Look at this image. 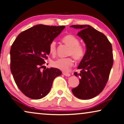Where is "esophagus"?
<instances>
[{"instance_id":"esophagus-1","label":"esophagus","mask_w":124,"mask_h":124,"mask_svg":"<svg viewBox=\"0 0 124 124\" xmlns=\"http://www.w3.org/2000/svg\"><path fill=\"white\" fill-rule=\"evenodd\" d=\"M63 74L65 76H66V77H70L71 75V74L70 73H67V72H63Z\"/></svg>"}]
</instances>
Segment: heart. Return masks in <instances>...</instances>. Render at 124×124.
Listing matches in <instances>:
<instances>
[{"label": "heart", "instance_id": "obj_1", "mask_svg": "<svg viewBox=\"0 0 124 124\" xmlns=\"http://www.w3.org/2000/svg\"><path fill=\"white\" fill-rule=\"evenodd\" d=\"M62 42L70 47L67 55L72 56L77 61H80L83 58L85 54L84 47L79 44L78 38L72 34H67L62 39ZM49 52L53 55H55L57 53V45L55 41H53L49 45ZM74 65V60L72 57L59 58L52 62L53 66L61 71L67 72Z\"/></svg>", "mask_w": 124, "mask_h": 124}]
</instances>
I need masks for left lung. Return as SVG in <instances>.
Returning a JSON list of instances; mask_svg holds the SVG:
<instances>
[{
	"label": "left lung",
	"mask_w": 124,
	"mask_h": 124,
	"mask_svg": "<svg viewBox=\"0 0 124 124\" xmlns=\"http://www.w3.org/2000/svg\"><path fill=\"white\" fill-rule=\"evenodd\" d=\"M70 27L79 29L78 33L86 45V52L78 67L79 84L72 89L74 95L83 100L98 95L106 85L113 64L112 44L103 33L89 25H73Z\"/></svg>",
	"instance_id": "obj_1"
}]
</instances>
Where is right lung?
Masks as SVG:
<instances>
[{
	"mask_svg": "<svg viewBox=\"0 0 124 124\" xmlns=\"http://www.w3.org/2000/svg\"><path fill=\"white\" fill-rule=\"evenodd\" d=\"M65 26L36 25L20 33L11 46V71L20 90L32 99L50 92L54 79L62 72L57 68L41 69L50 54L49 45Z\"/></svg>",
	"mask_w": 124,
	"mask_h": 124,
	"instance_id": "obj_1",
	"label": "right lung"
}]
</instances>
